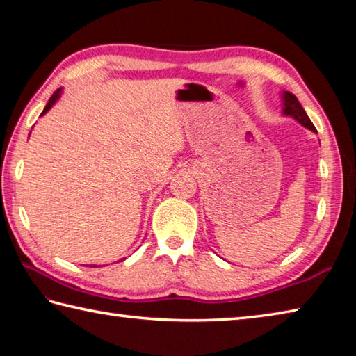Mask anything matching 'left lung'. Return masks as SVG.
<instances>
[{"label": "left lung", "mask_w": 356, "mask_h": 356, "mask_svg": "<svg viewBox=\"0 0 356 356\" xmlns=\"http://www.w3.org/2000/svg\"><path fill=\"white\" fill-rule=\"evenodd\" d=\"M282 112H283L284 117L294 118V120L297 123H300L302 127L308 128L309 131H313V133L317 134L313 122L309 120V117L307 115V112H305L300 102H298L294 93L286 92V90L282 92Z\"/></svg>", "instance_id": "left-lung-1"}]
</instances>
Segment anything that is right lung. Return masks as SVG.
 I'll return each mask as SVG.
<instances>
[{
    "label": "right lung",
    "instance_id": "right-lung-1",
    "mask_svg": "<svg viewBox=\"0 0 356 356\" xmlns=\"http://www.w3.org/2000/svg\"><path fill=\"white\" fill-rule=\"evenodd\" d=\"M60 95H62V87H60V89H58V90H56V92L53 93V95H51V98H49V99H48V103H47V106H45V109H43V111H42V114H40V117H42V115H45V114H47V112H48L49 109H51V108H53V106H54L56 103H58V99L60 98ZM123 259H124V258H122L120 261H123ZM90 267H97V266H95V264H93V266H90Z\"/></svg>",
    "mask_w": 356,
    "mask_h": 356
}]
</instances>
